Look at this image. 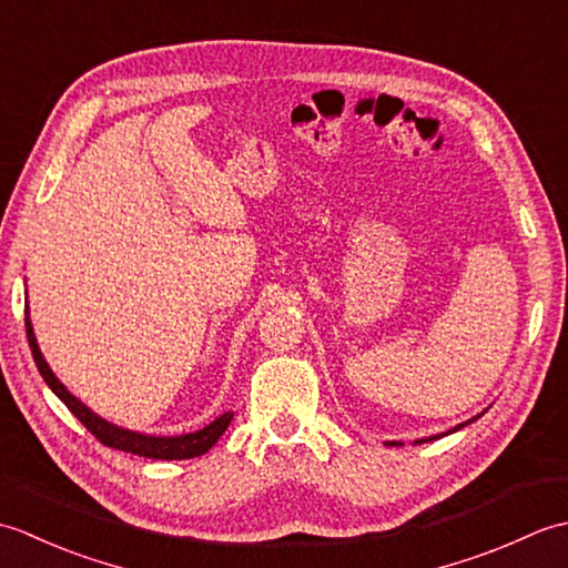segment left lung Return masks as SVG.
<instances>
[{"label": "left lung", "instance_id": "obj_1", "mask_svg": "<svg viewBox=\"0 0 568 568\" xmlns=\"http://www.w3.org/2000/svg\"><path fill=\"white\" fill-rule=\"evenodd\" d=\"M480 415H484V413H480ZM480 415H476L474 419H478ZM474 419H468V422H464V425H456L454 429H449V432H444V434H452V432H456V429H462V427H466V425H470V422H474ZM444 434H437V437H425V439H417L415 444H425V442H432V439H439V437H444ZM388 444H397V442H388Z\"/></svg>", "mask_w": 568, "mask_h": 568}]
</instances>
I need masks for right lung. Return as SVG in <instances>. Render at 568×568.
Returning a JSON list of instances; mask_svg holds the SVG:
<instances>
[{
    "mask_svg": "<svg viewBox=\"0 0 568 568\" xmlns=\"http://www.w3.org/2000/svg\"><path fill=\"white\" fill-rule=\"evenodd\" d=\"M27 336H29V346H31V354L36 366H39V373L43 376V381L48 383V388H51L60 400L65 403V407L70 409L72 415H75L84 427H88L94 437H98L104 446H112V449L119 452H129V454H139V456H146V458H163V462H173V458H195L207 454L212 446L216 444V439L222 437L224 429L229 427V422L234 419V413H224L216 417L214 422H210L207 427H202L197 432H190V434H180V437H153V434H141V432H131L124 427H116L112 422H106L104 417H100L98 413H92V409L80 403L75 395H72L63 383L58 381L55 373L51 371V366L45 364V358L39 348V342H36V334H33V324L29 317V305H27Z\"/></svg>",
    "mask_w": 568,
    "mask_h": 568,
    "instance_id": "1",
    "label": "right lung"
}]
</instances>
